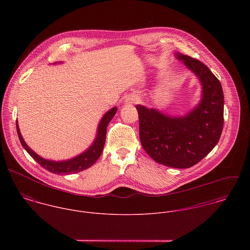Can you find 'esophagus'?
Here are the masks:
<instances>
[{"instance_id": "1", "label": "esophagus", "mask_w": 250, "mask_h": 250, "mask_svg": "<svg viewBox=\"0 0 250 250\" xmlns=\"http://www.w3.org/2000/svg\"><path fill=\"white\" fill-rule=\"evenodd\" d=\"M140 101V98L137 95H130L126 99V104H137Z\"/></svg>"}]
</instances>
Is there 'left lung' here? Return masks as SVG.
Here are the masks:
<instances>
[{
	"instance_id": "obj_1",
	"label": "left lung",
	"mask_w": 250,
	"mask_h": 250,
	"mask_svg": "<svg viewBox=\"0 0 250 250\" xmlns=\"http://www.w3.org/2000/svg\"><path fill=\"white\" fill-rule=\"evenodd\" d=\"M177 58L201 82L200 103L188 114L171 117L138 105L140 139L145 152L157 163L188 168L199 163L218 143L223 128V91L218 79L200 61Z\"/></svg>"
}]
</instances>
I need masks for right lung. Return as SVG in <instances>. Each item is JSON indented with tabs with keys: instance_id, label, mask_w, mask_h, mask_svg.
Here are the masks:
<instances>
[{
	"instance_id": "1",
	"label": "right lung",
	"mask_w": 250,
	"mask_h": 250,
	"mask_svg": "<svg viewBox=\"0 0 250 250\" xmlns=\"http://www.w3.org/2000/svg\"><path fill=\"white\" fill-rule=\"evenodd\" d=\"M117 107H112L109 109L107 112L104 114L102 117L98 129H97V136L94 140L91 146L83 153L78 155L77 157H74L73 159L67 160V161H61V162H54V161H49L45 160L42 157L38 156L36 153H35L28 145L25 143L24 139L21 136L20 130L18 123L16 121V130L18 134V138L20 140V143L22 146L25 148V150L34 158V160L36 161L43 168L46 170L55 173V174H72V173H77L80 171H83L91 166H93L96 161L99 159L101 156L104 145H105V141H106V134H107V127L109 123V121L112 119L114 114L116 113Z\"/></svg>"
}]
</instances>
